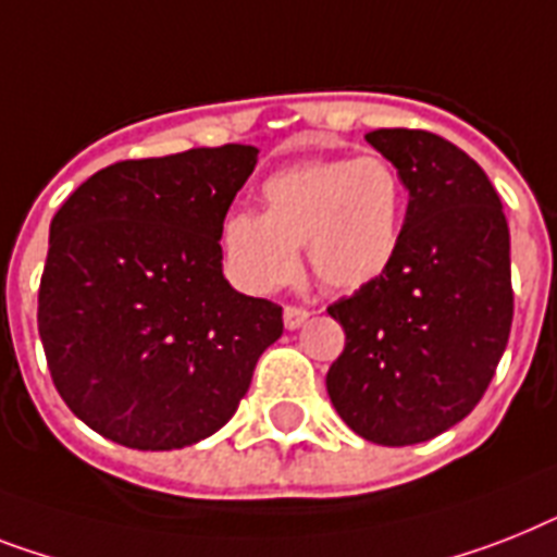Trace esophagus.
<instances>
[{
  "label": "esophagus",
  "instance_id": "34e87169",
  "mask_svg": "<svg viewBox=\"0 0 557 557\" xmlns=\"http://www.w3.org/2000/svg\"><path fill=\"white\" fill-rule=\"evenodd\" d=\"M311 311L309 309H300V306H286V311H283V323H286L288 332H294V329H300L306 320H309Z\"/></svg>",
  "mask_w": 557,
  "mask_h": 557
}]
</instances>
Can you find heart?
Listing matches in <instances>:
<instances>
[{"mask_svg": "<svg viewBox=\"0 0 557 557\" xmlns=\"http://www.w3.org/2000/svg\"><path fill=\"white\" fill-rule=\"evenodd\" d=\"M263 214L234 211L220 225L228 277L271 292L297 274L306 246L311 274L329 292H360L395 265L404 243L406 183L381 153L306 160L265 176Z\"/></svg>", "mask_w": 557, "mask_h": 557, "instance_id": "obj_1", "label": "heart"}]
</instances>
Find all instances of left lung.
<instances>
[{"label": "left lung", "mask_w": 557, "mask_h": 557, "mask_svg": "<svg viewBox=\"0 0 557 557\" xmlns=\"http://www.w3.org/2000/svg\"><path fill=\"white\" fill-rule=\"evenodd\" d=\"M366 143L404 176V243L377 283L329 306L346 349L325 388L351 432L411 446L467 418L504 357L509 225L490 176L449 139L381 128Z\"/></svg>", "instance_id": "left-lung-1"}]
</instances>
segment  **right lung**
<instances>
[{"mask_svg": "<svg viewBox=\"0 0 557 557\" xmlns=\"http://www.w3.org/2000/svg\"><path fill=\"white\" fill-rule=\"evenodd\" d=\"M257 153L114 162L51 220L39 337L67 409L108 441L169 451L214 435L283 334L277 302L223 277L220 225Z\"/></svg>", "mask_w": 557, "mask_h": 557, "instance_id": "obj_1", "label": "right lung"}]
</instances>
